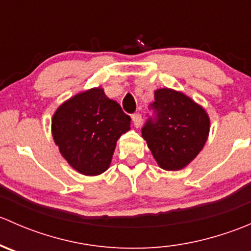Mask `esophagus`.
Listing matches in <instances>:
<instances>
[{
	"label": "esophagus",
	"mask_w": 251,
	"mask_h": 251,
	"mask_svg": "<svg viewBox=\"0 0 251 251\" xmlns=\"http://www.w3.org/2000/svg\"><path fill=\"white\" fill-rule=\"evenodd\" d=\"M132 121H133V125L136 126V127H141L142 125V115L141 114H133L132 115Z\"/></svg>",
	"instance_id": "1"
}]
</instances>
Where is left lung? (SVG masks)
<instances>
[{
	"mask_svg": "<svg viewBox=\"0 0 251 251\" xmlns=\"http://www.w3.org/2000/svg\"><path fill=\"white\" fill-rule=\"evenodd\" d=\"M156 119L147 121L142 137L163 170L177 171L197 158L206 143L210 118L206 110L189 96L173 88L154 93Z\"/></svg>",
	"mask_w": 251,
	"mask_h": 251,
	"instance_id": "left-lung-1",
	"label": "left lung"
}]
</instances>
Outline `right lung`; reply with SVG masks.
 Returning <instances> with one entry per match:
<instances>
[{
	"instance_id": "right-lung-1",
	"label": "right lung",
	"mask_w": 251,
	"mask_h": 251,
	"mask_svg": "<svg viewBox=\"0 0 251 251\" xmlns=\"http://www.w3.org/2000/svg\"><path fill=\"white\" fill-rule=\"evenodd\" d=\"M130 116L100 86L63 102L50 128L68 164L81 175L98 176L109 169L116 142L130 130Z\"/></svg>"
}]
</instances>
